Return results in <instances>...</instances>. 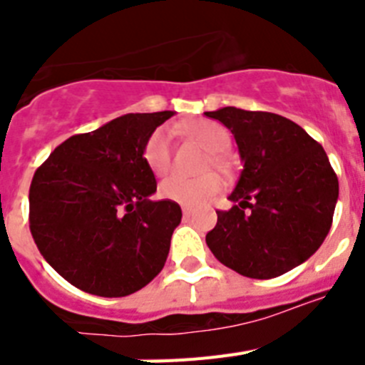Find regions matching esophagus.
I'll list each match as a JSON object with an SVG mask.
<instances>
[{
    "mask_svg": "<svg viewBox=\"0 0 365 365\" xmlns=\"http://www.w3.org/2000/svg\"><path fill=\"white\" fill-rule=\"evenodd\" d=\"M192 208H190V206H182V215H185V217H188L190 214H192Z\"/></svg>",
    "mask_w": 365,
    "mask_h": 365,
    "instance_id": "esophagus-1",
    "label": "esophagus"
}]
</instances>
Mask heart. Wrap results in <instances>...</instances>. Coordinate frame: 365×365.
Masks as SVG:
<instances>
[{
  "mask_svg": "<svg viewBox=\"0 0 365 365\" xmlns=\"http://www.w3.org/2000/svg\"><path fill=\"white\" fill-rule=\"evenodd\" d=\"M186 137L201 144L210 153V163L221 168L222 151L230 146V133L222 124L215 120H192L182 125ZM143 157L150 172L155 175H164L172 168V140L170 131L159 128L148 137L144 144ZM221 190V179L214 173L202 177L170 175L159 185V195L166 201L179 202V205L195 206L210 201Z\"/></svg>",
  "mask_w": 365,
  "mask_h": 365,
  "instance_id": "1",
  "label": "heart"
}]
</instances>
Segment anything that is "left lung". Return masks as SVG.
<instances>
[{
	"instance_id": "1",
	"label": "left lung",
	"mask_w": 365,
	"mask_h": 365,
	"mask_svg": "<svg viewBox=\"0 0 365 365\" xmlns=\"http://www.w3.org/2000/svg\"><path fill=\"white\" fill-rule=\"evenodd\" d=\"M206 117L225 124L240 148V180L230 210L217 212L206 245L228 269L270 279L302 265L333 222L338 177L307 131L267 111L222 108Z\"/></svg>"
}]
</instances>
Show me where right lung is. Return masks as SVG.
I'll return each mask as SVG.
<instances>
[{
    "mask_svg": "<svg viewBox=\"0 0 365 365\" xmlns=\"http://www.w3.org/2000/svg\"><path fill=\"white\" fill-rule=\"evenodd\" d=\"M173 111L128 113L62 143L32 177L29 225L45 261L89 294L120 298L163 270L182 212L151 201L157 180L143 157Z\"/></svg>",
    "mask_w": 365,
    "mask_h": 365,
    "instance_id": "obj_1",
    "label": "right lung"
}]
</instances>
